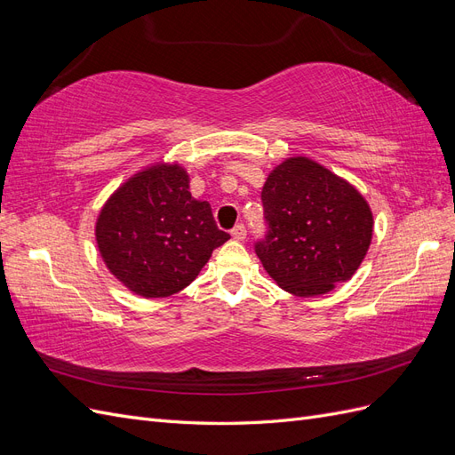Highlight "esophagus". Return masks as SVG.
Returning <instances> with one entry per match:
<instances>
[{
  "label": "esophagus",
  "mask_w": 455,
  "mask_h": 455,
  "mask_svg": "<svg viewBox=\"0 0 455 455\" xmlns=\"http://www.w3.org/2000/svg\"><path fill=\"white\" fill-rule=\"evenodd\" d=\"M231 237L235 239V241H244V237H246V228H244L243 224H237L235 228L231 229Z\"/></svg>",
  "instance_id": "34e87169"
}]
</instances>
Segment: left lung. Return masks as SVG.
<instances>
[{"mask_svg":"<svg viewBox=\"0 0 455 455\" xmlns=\"http://www.w3.org/2000/svg\"><path fill=\"white\" fill-rule=\"evenodd\" d=\"M269 231L256 254L269 277L298 298L332 292L370 249L374 214L346 178L304 156L277 164L261 188Z\"/></svg>","mask_w":455,"mask_h":455,"instance_id":"obj_1","label":"left lung"}]
</instances>
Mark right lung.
I'll use <instances>...</instances> for the list:
<instances>
[{
  "label": "right lung",
  "mask_w": 455,
  "mask_h": 455,
  "mask_svg": "<svg viewBox=\"0 0 455 455\" xmlns=\"http://www.w3.org/2000/svg\"><path fill=\"white\" fill-rule=\"evenodd\" d=\"M94 239L108 271L132 294L169 298L194 281L229 235L211 204L191 197L180 163H151L129 176L96 216Z\"/></svg>",
  "instance_id": "obj_1"
}]
</instances>
